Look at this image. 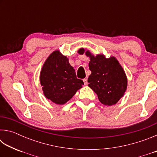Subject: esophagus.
Instances as JSON below:
<instances>
[{
	"instance_id": "esophagus-1",
	"label": "esophagus",
	"mask_w": 157,
	"mask_h": 157,
	"mask_svg": "<svg viewBox=\"0 0 157 157\" xmlns=\"http://www.w3.org/2000/svg\"><path fill=\"white\" fill-rule=\"evenodd\" d=\"M83 82H84V85H87V84H88V79H87L86 78L84 79H83Z\"/></svg>"
}]
</instances>
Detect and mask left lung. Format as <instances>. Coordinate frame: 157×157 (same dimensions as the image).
I'll use <instances>...</instances> for the list:
<instances>
[{"instance_id":"left-lung-1","label":"left lung","mask_w":157,"mask_h":157,"mask_svg":"<svg viewBox=\"0 0 157 157\" xmlns=\"http://www.w3.org/2000/svg\"><path fill=\"white\" fill-rule=\"evenodd\" d=\"M80 55L90 57L89 63L91 74L89 76V86L97 94L102 104L111 106L116 104L127 89V79L123 68L115 57L106 58L103 55L94 57L89 50H78Z\"/></svg>"}]
</instances>
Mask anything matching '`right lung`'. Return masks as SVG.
Listing matches in <instances>:
<instances>
[{
  "mask_svg": "<svg viewBox=\"0 0 157 157\" xmlns=\"http://www.w3.org/2000/svg\"><path fill=\"white\" fill-rule=\"evenodd\" d=\"M40 82L45 96L57 105L65 104L84 85L82 79L77 78L68 58L59 50L51 53L45 62Z\"/></svg>",
  "mask_w": 157,
  "mask_h": 157,
  "instance_id": "1",
  "label": "right lung"
}]
</instances>
